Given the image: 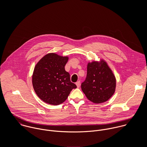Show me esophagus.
<instances>
[{"instance_id":"obj_1","label":"esophagus","mask_w":147,"mask_h":147,"mask_svg":"<svg viewBox=\"0 0 147 147\" xmlns=\"http://www.w3.org/2000/svg\"><path fill=\"white\" fill-rule=\"evenodd\" d=\"M76 85L78 88H79L80 86V81H78L76 83Z\"/></svg>"}]
</instances>
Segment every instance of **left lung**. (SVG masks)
<instances>
[{
  "label": "left lung",
  "instance_id": "1",
  "mask_svg": "<svg viewBox=\"0 0 147 147\" xmlns=\"http://www.w3.org/2000/svg\"><path fill=\"white\" fill-rule=\"evenodd\" d=\"M81 87L89 101L101 104L107 101L114 94L116 79L104 59L93 61L88 63L86 78Z\"/></svg>",
  "mask_w": 147,
  "mask_h": 147
}]
</instances>
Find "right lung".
Wrapping results in <instances>:
<instances>
[{"label": "right lung", "instance_id": "obj_1", "mask_svg": "<svg viewBox=\"0 0 147 147\" xmlns=\"http://www.w3.org/2000/svg\"><path fill=\"white\" fill-rule=\"evenodd\" d=\"M68 61V57L52 53L45 55L36 64L32 84L37 95L45 102L60 105L67 100L72 89L77 87L65 70Z\"/></svg>", "mask_w": 147, "mask_h": 147}]
</instances>
